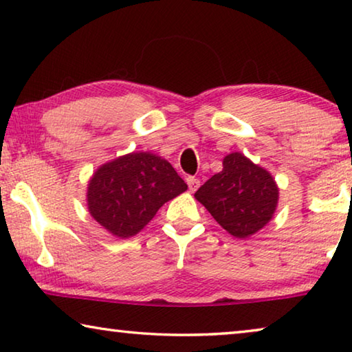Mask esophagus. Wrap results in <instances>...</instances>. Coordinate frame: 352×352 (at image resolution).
Segmentation results:
<instances>
[{
	"label": "esophagus",
	"mask_w": 352,
	"mask_h": 352,
	"mask_svg": "<svg viewBox=\"0 0 352 352\" xmlns=\"http://www.w3.org/2000/svg\"><path fill=\"white\" fill-rule=\"evenodd\" d=\"M186 183H188V188H189L190 192H195V190H197L199 186H200V180H199V178H195V177H188Z\"/></svg>",
	"instance_id": "obj_1"
}]
</instances>
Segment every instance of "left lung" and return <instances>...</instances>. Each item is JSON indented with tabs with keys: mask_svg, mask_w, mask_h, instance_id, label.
<instances>
[{
	"mask_svg": "<svg viewBox=\"0 0 352 352\" xmlns=\"http://www.w3.org/2000/svg\"><path fill=\"white\" fill-rule=\"evenodd\" d=\"M222 164L223 169L200 186L194 197L226 233L247 239L273 219L279 188L269 170L241 152L228 153Z\"/></svg>",
	"mask_w": 352,
	"mask_h": 352,
	"instance_id": "8db88e82",
	"label": "left lung"
}]
</instances>
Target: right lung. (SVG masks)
<instances>
[{
  "mask_svg": "<svg viewBox=\"0 0 352 352\" xmlns=\"http://www.w3.org/2000/svg\"><path fill=\"white\" fill-rule=\"evenodd\" d=\"M188 189L172 164L151 152H132L94 170L87 188L91 217L110 234H138L166 201Z\"/></svg>",
  "mask_w": 352,
  "mask_h": 352,
  "instance_id": "obj_1",
  "label": "right lung"
}]
</instances>
